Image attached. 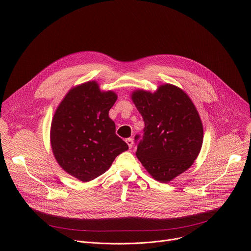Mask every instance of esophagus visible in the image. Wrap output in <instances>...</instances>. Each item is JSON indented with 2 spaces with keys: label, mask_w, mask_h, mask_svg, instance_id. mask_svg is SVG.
<instances>
[{
  "label": "esophagus",
  "mask_w": 251,
  "mask_h": 251,
  "mask_svg": "<svg viewBox=\"0 0 251 251\" xmlns=\"http://www.w3.org/2000/svg\"><path fill=\"white\" fill-rule=\"evenodd\" d=\"M126 143H127V145H128L129 149H131V148L133 147V139H131V138L126 139Z\"/></svg>",
  "instance_id": "34e87169"
}]
</instances>
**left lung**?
I'll list each match as a JSON object with an SVG mask.
<instances>
[{"mask_svg": "<svg viewBox=\"0 0 251 251\" xmlns=\"http://www.w3.org/2000/svg\"><path fill=\"white\" fill-rule=\"evenodd\" d=\"M131 99L145 123L136 156L156 181L169 183L191 168L201 152L200 114L189 95L170 83L159 85L155 92L136 89Z\"/></svg>", "mask_w": 251, "mask_h": 251, "instance_id": "left-lung-1", "label": "left lung"}]
</instances>
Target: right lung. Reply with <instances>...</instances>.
<instances>
[{
  "instance_id": "right-lung-1",
  "label": "right lung",
  "mask_w": 251,
  "mask_h": 251,
  "mask_svg": "<svg viewBox=\"0 0 251 251\" xmlns=\"http://www.w3.org/2000/svg\"><path fill=\"white\" fill-rule=\"evenodd\" d=\"M117 100L96 80L70 88L54 111L50 146L60 168L86 183L104 174L128 145L115 134L109 110Z\"/></svg>"
}]
</instances>
